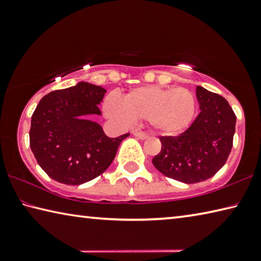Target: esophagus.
<instances>
[{"mask_svg": "<svg viewBox=\"0 0 261 261\" xmlns=\"http://www.w3.org/2000/svg\"><path fill=\"white\" fill-rule=\"evenodd\" d=\"M134 136L137 137V138L141 139V140L148 138V136H147L146 134H144V132H137V131H136V132H134Z\"/></svg>", "mask_w": 261, "mask_h": 261, "instance_id": "34e87169", "label": "esophagus"}]
</instances>
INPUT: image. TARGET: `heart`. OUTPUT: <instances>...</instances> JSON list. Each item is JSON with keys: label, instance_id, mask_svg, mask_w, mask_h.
I'll return each mask as SVG.
<instances>
[{"label": "heart", "instance_id": "heart-1", "mask_svg": "<svg viewBox=\"0 0 261 261\" xmlns=\"http://www.w3.org/2000/svg\"><path fill=\"white\" fill-rule=\"evenodd\" d=\"M196 108V96L188 88L154 85L134 88L123 101L109 96L103 103L105 114L112 120L122 123L147 120L152 129L163 136H176L188 129Z\"/></svg>", "mask_w": 261, "mask_h": 261}]
</instances>
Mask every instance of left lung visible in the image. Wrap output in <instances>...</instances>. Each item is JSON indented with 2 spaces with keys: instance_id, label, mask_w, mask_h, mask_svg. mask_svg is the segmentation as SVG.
<instances>
[{
  "instance_id": "left-lung-1",
  "label": "left lung",
  "mask_w": 261,
  "mask_h": 261,
  "mask_svg": "<svg viewBox=\"0 0 261 261\" xmlns=\"http://www.w3.org/2000/svg\"><path fill=\"white\" fill-rule=\"evenodd\" d=\"M200 113L177 137H160L162 148L153 165L167 177L193 184L214 176L224 166L232 147L236 115L228 101L197 86Z\"/></svg>"
}]
</instances>
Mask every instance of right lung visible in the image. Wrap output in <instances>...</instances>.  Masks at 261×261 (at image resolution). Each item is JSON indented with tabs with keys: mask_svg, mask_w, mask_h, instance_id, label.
<instances>
[{
	"mask_svg": "<svg viewBox=\"0 0 261 261\" xmlns=\"http://www.w3.org/2000/svg\"><path fill=\"white\" fill-rule=\"evenodd\" d=\"M103 87L86 82L43 96L31 120L30 146L39 166L50 178L79 185L98 177L112 165L118 146L130 134L106 136L99 123L98 105Z\"/></svg>",
	"mask_w": 261,
	"mask_h": 261,
	"instance_id": "add662e5",
	"label": "right lung"
}]
</instances>
